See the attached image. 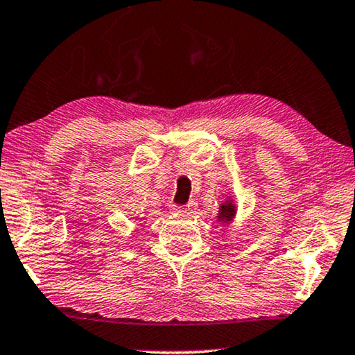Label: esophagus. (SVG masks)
Instances as JSON below:
<instances>
[{
  "mask_svg": "<svg viewBox=\"0 0 355 355\" xmlns=\"http://www.w3.org/2000/svg\"><path fill=\"white\" fill-rule=\"evenodd\" d=\"M171 211L173 215H178V216H182V215H184L187 214V207H184V205H178V204H173L172 207H171Z\"/></svg>",
  "mask_w": 355,
  "mask_h": 355,
  "instance_id": "1",
  "label": "esophagus"
}]
</instances>
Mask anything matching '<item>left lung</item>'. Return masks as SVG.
Instances as JSON below:
<instances>
[{
	"instance_id": "1",
	"label": "left lung",
	"mask_w": 355,
	"mask_h": 355,
	"mask_svg": "<svg viewBox=\"0 0 355 355\" xmlns=\"http://www.w3.org/2000/svg\"><path fill=\"white\" fill-rule=\"evenodd\" d=\"M236 215V207L234 204L232 202H226V204H221L220 207V211H218V220L220 221H225V223H230V221H232V218H234Z\"/></svg>"
}]
</instances>
